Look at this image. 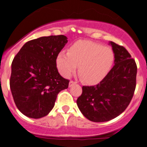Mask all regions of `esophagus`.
Wrapping results in <instances>:
<instances>
[{
	"instance_id": "esophagus-1",
	"label": "esophagus",
	"mask_w": 147,
	"mask_h": 147,
	"mask_svg": "<svg viewBox=\"0 0 147 147\" xmlns=\"http://www.w3.org/2000/svg\"><path fill=\"white\" fill-rule=\"evenodd\" d=\"M76 84V81H69V87H71L72 85Z\"/></svg>"
}]
</instances>
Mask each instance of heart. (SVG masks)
I'll return each instance as SVG.
<instances>
[{
    "label": "heart",
    "instance_id": "obj_1",
    "mask_svg": "<svg viewBox=\"0 0 147 147\" xmlns=\"http://www.w3.org/2000/svg\"><path fill=\"white\" fill-rule=\"evenodd\" d=\"M114 60V52L109 47L88 40H79L69 48L68 53H59L56 64L60 73L65 78L75 73L78 65V73L83 81L93 84L108 75Z\"/></svg>",
    "mask_w": 147,
    "mask_h": 147
}]
</instances>
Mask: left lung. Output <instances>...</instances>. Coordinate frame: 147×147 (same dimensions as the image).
<instances>
[{
  "label": "left lung",
  "mask_w": 147,
  "mask_h": 147,
  "mask_svg": "<svg viewBox=\"0 0 147 147\" xmlns=\"http://www.w3.org/2000/svg\"><path fill=\"white\" fill-rule=\"evenodd\" d=\"M115 64L95 86H83L77 99L81 112L96 123L109 121L121 114L130 104L136 87L137 64L122 45L111 42Z\"/></svg>",
  "instance_id": "left-lung-1"
}]
</instances>
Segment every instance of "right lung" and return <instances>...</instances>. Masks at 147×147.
I'll return each instance as SVG.
<instances>
[{
	"label": "right lung",
	"instance_id": "right-lung-1",
	"mask_svg": "<svg viewBox=\"0 0 147 147\" xmlns=\"http://www.w3.org/2000/svg\"><path fill=\"white\" fill-rule=\"evenodd\" d=\"M64 35L42 36L26 42L12 63L9 86L18 109L28 117L48 115L69 80L60 76L57 56L67 43Z\"/></svg>",
	"mask_w": 147,
	"mask_h": 147
}]
</instances>
